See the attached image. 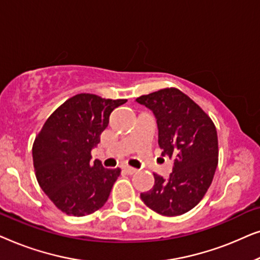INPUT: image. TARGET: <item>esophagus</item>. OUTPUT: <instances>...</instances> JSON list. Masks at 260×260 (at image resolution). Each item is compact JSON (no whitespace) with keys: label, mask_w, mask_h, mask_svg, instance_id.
<instances>
[{"label":"esophagus","mask_w":260,"mask_h":260,"mask_svg":"<svg viewBox=\"0 0 260 260\" xmlns=\"http://www.w3.org/2000/svg\"><path fill=\"white\" fill-rule=\"evenodd\" d=\"M123 169H124V172H125L126 174H129V175H133V174L136 173V169L133 168V167H129V166L123 167Z\"/></svg>","instance_id":"esophagus-1"}]
</instances>
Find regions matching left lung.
I'll list each match as a JSON object with an SVG mask.
<instances>
[{"label": "left lung", "mask_w": 260, "mask_h": 260, "mask_svg": "<svg viewBox=\"0 0 260 260\" xmlns=\"http://www.w3.org/2000/svg\"><path fill=\"white\" fill-rule=\"evenodd\" d=\"M137 103L154 113L162 156L173 159L168 179L154 174L155 184L141 199L161 215L194 208L211 186L218 166V135L212 119L177 88L141 95Z\"/></svg>", "instance_id": "1"}]
</instances>
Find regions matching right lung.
<instances>
[{
  "label": "right lung",
  "mask_w": 260,
  "mask_h": 260,
  "mask_svg": "<svg viewBox=\"0 0 260 260\" xmlns=\"http://www.w3.org/2000/svg\"><path fill=\"white\" fill-rule=\"evenodd\" d=\"M126 99L91 93L70 98L49 116L33 144L35 175L41 189L69 215L91 214L108 201L120 169L91 161L113 110Z\"/></svg>",
  "instance_id": "add662e5"
}]
</instances>
